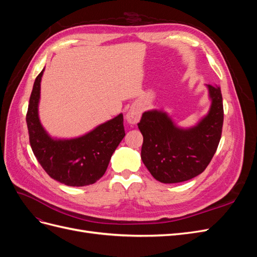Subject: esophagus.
Instances as JSON below:
<instances>
[{
	"mask_svg": "<svg viewBox=\"0 0 257 257\" xmlns=\"http://www.w3.org/2000/svg\"><path fill=\"white\" fill-rule=\"evenodd\" d=\"M142 111L138 107H132L131 109L126 113V120L131 124H136L139 120H141Z\"/></svg>",
	"mask_w": 257,
	"mask_h": 257,
	"instance_id": "esophagus-1",
	"label": "esophagus"
}]
</instances>
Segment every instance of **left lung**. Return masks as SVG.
<instances>
[{
  "label": "left lung",
  "instance_id": "obj_1",
  "mask_svg": "<svg viewBox=\"0 0 257 257\" xmlns=\"http://www.w3.org/2000/svg\"><path fill=\"white\" fill-rule=\"evenodd\" d=\"M211 106L197 125L178 127L166 112L143 113L137 125L144 136L142 160L150 174L163 183L188 181L211 162L219 146L224 120L220 87L207 84Z\"/></svg>",
  "mask_w": 257,
  "mask_h": 257
}]
</instances>
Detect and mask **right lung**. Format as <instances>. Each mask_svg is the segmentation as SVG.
<instances>
[{"label": "right lung", "instance_id": "1", "mask_svg": "<svg viewBox=\"0 0 257 257\" xmlns=\"http://www.w3.org/2000/svg\"><path fill=\"white\" fill-rule=\"evenodd\" d=\"M36 77L30 96L27 124L30 145L38 163L52 179L69 186L95 183L103 177L111 155L125 136L123 114L100 124L83 136L73 139H53L38 118L41 80Z\"/></svg>", "mask_w": 257, "mask_h": 257}]
</instances>
